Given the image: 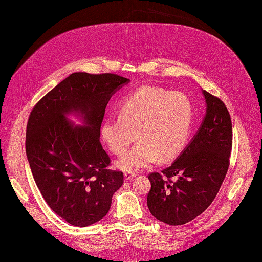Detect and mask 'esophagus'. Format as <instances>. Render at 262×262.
Returning a JSON list of instances; mask_svg holds the SVG:
<instances>
[{
	"instance_id": "1",
	"label": "esophagus",
	"mask_w": 262,
	"mask_h": 262,
	"mask_svg": "<svg viewBox=\"0 0 262 262\" xmlns=\"http://www.w3.org/2000/svg\"><path fill=\"white\" fill-rule=\"evenodd\" d=\"M136 177V172H130V171H125L124 172V179L125 180H131Z\"/></svg>"
}]
</instances>
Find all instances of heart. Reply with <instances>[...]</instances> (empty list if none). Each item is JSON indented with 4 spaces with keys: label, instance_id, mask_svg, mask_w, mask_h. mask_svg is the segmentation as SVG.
I'll return each instance as SVG.
<instances>
[{
    "label": "heart",
    "instance_id": "1",
    "mask_svg": "<svg viewBox=\"0 0 262 262\" xmlns=\"http://www.w3.org/2000/svg\"><path fill=\"white\" fill-rule=\"evenodd\" d=\"M192 119L186 94L141 86L120 102L119 116L102 123L101 137L114 154L122 155L137 136L139 143L116 163L119 169L137 172L157 158L162 163L175 160L187 143Z\"/></svg>",
    "mask_w": 262,
    "mask_h": 262
}]
</instances>
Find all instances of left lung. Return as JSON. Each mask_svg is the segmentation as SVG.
Wrapping results in <instances>:
<instances>
[{"label": "left lung", "instance_id": "1", "mask_svg": "<svg viewBox=\"0 0 262 262\" xmlns=\"http://www.w3.org/2000/svg\"><path fill=\"white\" fill-rule=\"evenodd\" d=\"M207 113L190 143L169 167L148 175L147 207L166 224L182 225L215 199L229 166L232 120L224 102L202 91Z\"/></svg>", "mask_w": 262, "mask_h": 262}]
</instances>
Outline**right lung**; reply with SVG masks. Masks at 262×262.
<instances>
[{
	"mask_svg": "<svg viewBox=\"0 0 262 262\" xmlns=\"http://www.w3.org/2000/svg\"><path fill=\"white\" fill-rule=\"evenodd\" d=\"M129 78L77 72L63 80L31 110L26 155L36 185L50 209L74 226L96 223L108 213L123 184L122 171L108 169L99 141L105 109ZM80 115L84 126L67 119Z\"/></svg>",
	"mask_w": 262,
	"mask_h": 262,
	"instance_id": "1",
	"label": "right lung"
}]
</instances>
